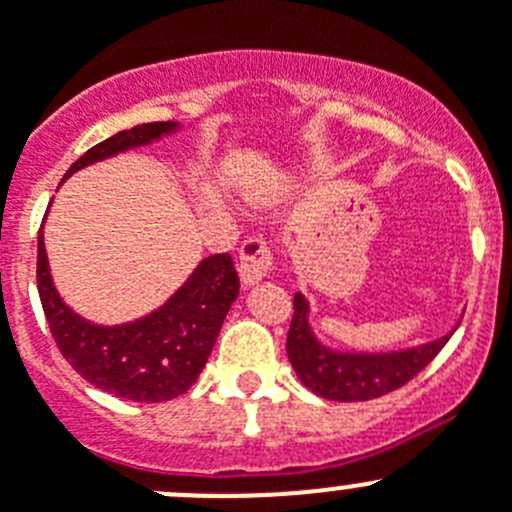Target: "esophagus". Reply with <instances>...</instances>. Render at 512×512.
Segmentation results:
<instances>
[{
  "mask_svg": "<svg viewBox=\"0 0 512 512\" xmlns=\"http://www.w3.org/2000/svg\"><path fill=\"white\" fill-rule=\"evenodd\" d=\"M272 267V252L265 237H247L240 247V278L245 285L260 283Z\"/></svg>",
  "mask_w": 512,
  "mask_h": 512,
  "instance_id": "obj_1",
  "label": "esophagus"
}]
</instances>
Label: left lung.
I'll return each instance as SVG.
<instances>
[{
  "instance_id": "left-lung-1",
  "label": "left lung",
  "mask_w": 512,
  "mask_h": 512,
  "mask_svg": "<svg viewBox=\"0 0 512 512\" xmlns=\"http://www.w3.org/2000/svg\"><path fill=\"white\" fill-rule=\"evenodd\" d=\"M310 305L303 293L293 298V321L288 331V358L298 379L313 394L331 401H369L399 389L412 381L437 356L457 331V323L447 336L424 346L391 353H348L333 351L315 338L308 323Z\"/></svg>"
}]
</instances>
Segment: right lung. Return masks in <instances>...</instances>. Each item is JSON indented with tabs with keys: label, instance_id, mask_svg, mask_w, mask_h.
<instances>
[{
	"label": "right lung",
	"instance_id": "right-lung-1",
	"mask_svg": "<svg viewBox=\"0 0 512 512\" xmlns=\"http://www.w3.org/2000/svg\"><path fill=\"white\" fill-rule=\"evenodd\" d=\"M179 123H141L88 148L65 179L85 166L128 148L159 141ZM62 179V181H65ZM37 290L57 348L70 366L98 389L131 401H169L202 374L229 305L240 295V278L229 255L204 257L189 280L154 313L123 326H98L62 303L47 265L45 237H37Z\"/></svg>",
	"mask_w": 512,
	"mask_h": 512
}]
</instances>
